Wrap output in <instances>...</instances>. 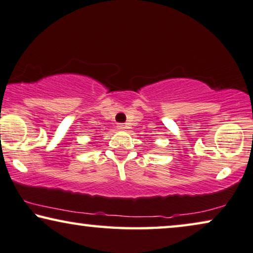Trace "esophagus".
Segmentation results:
<instances>
[{
  "label": "esophagus",
  "instance_id": "34e87169",
  "mask_svg": "<svg viewBox=\"0 0 253 253\" xmlns=\"http://www.w3.org/2000/svg\"><path fill=\"white\" fill-rule=\"evenodd\" d=\"M117 127H118V129H120V130H126L127 129V126L125 125V124H119V125Z\"/></svg>",
  "mask_w": 253,
  "mask_h": 253
}]
</instances>
